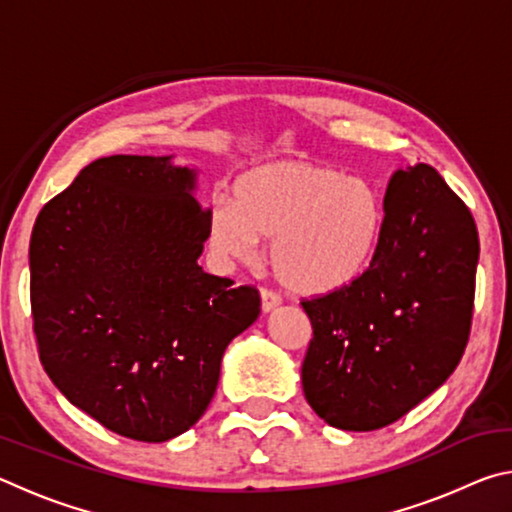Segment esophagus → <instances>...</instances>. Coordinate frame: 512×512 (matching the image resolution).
I'll return each mask as SVG.
<instances>
[{
    "instance_id": "1",
    "label": "esophagus",
    "mask_w": 512,
    "mask_h": 512,
    "mask_svg": "<svg viewBox=\"0 0 512 512\" xmlns=\"http://www.w3.org/2000/svg\"><path fill=\"white\" fill-rule=\"evenodd\" d=\"M259 296H262V309L266 311H273L275 307H280V302H282V298H280V293H275V291H271V289H262L259 291Z\"/></svg>"
}]
</instances>
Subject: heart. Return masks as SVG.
<instances>
[{
	"label": "heart",
	"instance_id": "obj_1",
	"mask_svg": "<svg viewBox=\"0 0 512 512\" xmlns=\"http://www.w3.org/2000/svg\"><path fill=\"white\" fill-rule=\"evenodd\" d=\"M384 210L366 178L302 160H275L241 173L235 201L210 214V244L246 259L271 237V264L289 289L320 296L348 287L370 266Z\"/></svg>",
	"mask_w": 512,
	"mask_h": 512
}]
</instances>
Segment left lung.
Returning a JSON list of instances; mask_svg holds the SVG:
<instances>
[{"mask_svg":"<svg viewBox=\"0 0 512 512\" xmlns=\"http://www.w3.org/2000/svg\"><path fill=\"white\" fill-rule=\"evenodd\" d=\"M476 264V223L443 176L429 164L397 169L370 266L302 300L314 327L302 391L318 418L375 431L443 386L470 339Z\"/></svg>","mask_w":512,"mask_h":512,"instance_id":"8db88e82","label":"left lung"}]
</instances>
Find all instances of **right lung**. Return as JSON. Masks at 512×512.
I'll return each instance as SVG.
<instances>
[{
	"instance_id": "right-lung-1",
	"label": "right lung",
	"mask_w": 512,
	"mask_h": 512,
	"mask_svg": "<svg viewBox=\"0 0 512 512\" xmlns=\"http://www.w3.org/2000/svg\"><path fill=\"white\" fill-rule=\"evenodd\" d=\"M173 155H110L42 207L31 232V311L42 368L119 436L164 443L210 406L230 341L259 291L198 266L210 214Z\"/></svg>"
}]
</instances>
